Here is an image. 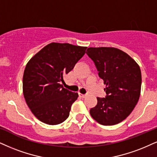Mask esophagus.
<instances>
[{"label": "esophagus", "instance_id": "esophagus-1", "mask_svg": "<svg viewBox=\"0 0 157 157\" xmlns=\"http://www.w3.org/2000/svg\"><path fill=\"white\" fill-rule=\"evenodd\" d=\"M78 94H79V97H80V98H84L85 97H86V95H87L86 94H82V93H80V92H79Z\"/></svg>", "mask_w": 157, "mask_h": 157}]
</instances>
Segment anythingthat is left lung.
<instances>
[{
  "mask_svg": "<svg viewBox=\"0 0 157 157\" xmlns=\"http://www.w3.org/2000/svg\"><path fill=\"white\" fill-rule=\"evenodd\" d=\"M86 53L95 64L107 94L105 98H97L98 104L91 108L90 115L102 125L119 124L138 103L142 82L140 66L117 48L90 47Z\"/></svg>",
  "mask_w": 157,
  "mask_h": 157,
  "instance_id": "obj_1",
  "label": "left lung"
}]
</instances>
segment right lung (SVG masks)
<instances>
[{
    "label": "right lung",
    "instance_id": "obj_1",
    "mask_svg": "<svg viewBox=\"0 0 157 157\" xmlns=\"http://www.w3.org/2000/svg\"><path fill=\"white\" fill-rule=\"evenodd\" d=\"M86 48L53 42L27 63L23 74V94L30 111L40 121L56 125L68 117L78 94L64 88L63 78L84 56Z\"/></svg>",
    "mask_w": 157,
    "mask_h": 157
}]
</instances>
